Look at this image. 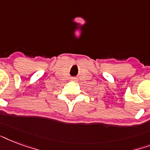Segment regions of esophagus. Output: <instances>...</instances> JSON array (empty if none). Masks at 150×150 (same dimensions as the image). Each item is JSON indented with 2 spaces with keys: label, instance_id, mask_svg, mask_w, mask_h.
Segmentation results:
<instances>
[{
  "label": "esophagus",
  "instance_id": "esophagus-1",
  "mask_svg": "<svg viewBox=\"0 0 150 150\" xmlns=\"http://www.w3.org/2000/svg\"><path fill=\"white\" fill-rule=\"evenodd\" d=\"M74 81H76V80H74Z\"/></svg>",
  "mask_w": 150,
  "mask_h": 150
}]
</instances>
